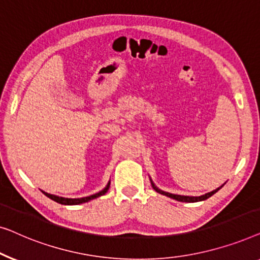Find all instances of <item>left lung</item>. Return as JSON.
I'll use <instances>...</instances> for the list:
<instances>
[{
  "instance_id": "1",
  "label": "left lung",
  "mask_w": 260,
  "mask_h": 260,
  "mask_svg": "<svg viewBox=\"0 0 260 260\" xmlns=\"http://www.w3.org/2000/svg\"><path fill=\"white\" fill-rule=\"evenodd\" d=\"M149 180H151V184H152V187L155 189L156 192L158 193H160V194H162V196H166V197H168V198H172V199H174V200H177V202H181V203H197V202H203V200H206V199H208L210 198V197H212L214 194V193H217L219 189H220L222 186L224 185H221L220 187H218L217 189H213V191L212 192H208V193H205V194H203V196H200V197H188V196H180V194H173V193H168V192H165V191H162V189H160V188H158L155 186V184L154 182L152 181V179L149 178Z\"/></svg>"
}]
</instances>
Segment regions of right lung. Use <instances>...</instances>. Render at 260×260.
I'll list each match as a JSON object with an SVG mask.
<instances>
[{
    "mask_svg": "<svg viewBox=\"0 0 260 260\" xmlns=\"http://www.w3.org/2000/svg\"><path fill=\"white\" fill-rule=\"evenodd\" d=\"M109 185H111V181H108V184L106 185V187L104 189H101L100 192L95 193V194H92L89 197H83V198H74V199H73V198H63V197L50 194V193H47L45 191H42V193L46 197H48L49 199H52V200H54V202H56V203L61 204V205H80V204H83V203H88V202H90V200L96 199V198H99V197L104 196L105 193H107L108 188H109Z\"/></svg>",
    "mask_w": 260,
    "mask_h": 260,
    "instance_id": "1",
    "label": "right lung"
}]
</instances>
